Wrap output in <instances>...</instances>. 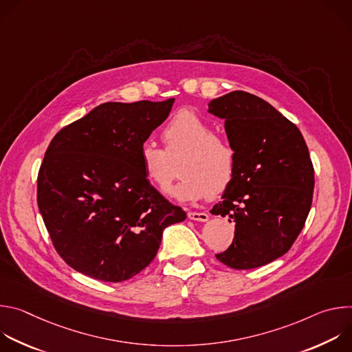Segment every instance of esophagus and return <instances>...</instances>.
<instances>
[{
    "instance_id": "obj_1",
    "label": "esophagus",
    "mask_w": 352,
    "mask_h": 352,
    "mask_svg": "<svg viewBox=\"0 0 352 352\" xmlns=\"http://www.w3.org/2000/svg\"><path fill=\"white\" fill-rule=\"evenodd\" d=\"M188 219H190L193 221H208L209 220V214L204 213V212H189L188 213Z\"/></svg>"
}]
</instances>
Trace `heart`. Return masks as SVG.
I'll return each mask as SVG.
<instances>
[{"label": "heart", "mask_w": 352, "mask_h": 352, "mask_svg": "<svg viewBox=\"0 0 352 352\" xmlns=\"http://www.w3.org/2000/svg\"><path fill=\"white\" fill-rule=\"evenodd\" d=\"M213 126L199 114L184 109L173 116L162 132L166 150L152 142L139 152L140 168L157 190L170 193L175 177L174 162L182 156L175 197L182 202L223 192L236 168V150L230 139L213 133Z\"/></svg>", "instance_id": "obj_1"}]
</instances>
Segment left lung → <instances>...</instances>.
<instances>
[{
  "mask_svg": "<svg viewBox=\"0 0 352 352\" xmlns=\"http://www.w3.org/2000/svg\"><path fill=\"white\" fill-rule=\"evenodd\" d=\"M224 120L236 150V168L221 200L210 210L235 224L232 243L216 258L236 270L255 269L283 256L304 228L315 173L299 129L263 98L242 90L209 103Z\"/></svg>",
  "mask_w": 352,
  "mask_h": 352,
  "instance_id": "obj_1",
  "label": "left lung"
}]
</instances>
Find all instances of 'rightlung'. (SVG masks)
<instances>
[{"label": "right lung", "instance_id": "right-lung-1", "mask_svg": "<svg viewBox=\"0 0 352 352\" xmlns=\"http://www.w3.org/2000/svg\"><path fill=\"white\" fill-rule=\"evenodd\" d=\"M175 98L103 103L63 128L37 177V205L60 256L91 278L121 283L148 266L164 230L186 219L144 177L139 152Z\"/></svg>", "mask_w": 352, "mask_h": 352}]
</instances>
